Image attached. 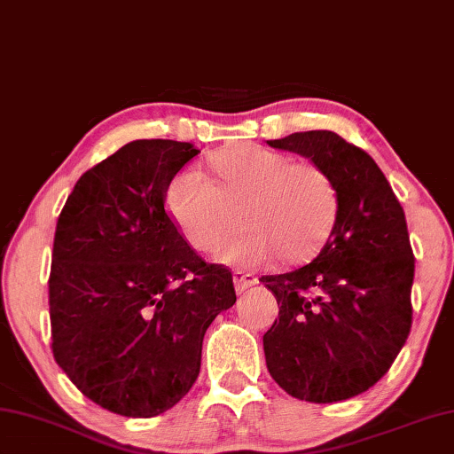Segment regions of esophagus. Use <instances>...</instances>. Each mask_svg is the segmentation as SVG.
<instances>
[{
	"instance_id": "obj_1",
	"label": "esophagus",
	"mask_w": 454,
	"mask_h": 454,
	"mask_svg": "<svg viewBox=\"0 0 454 454\" xmlns=\"http://www.w3.org/2000/svg\"><path fill=\"white\" fill-rule=\"evenodd\" d=\"M258 278L254 275H250V272H244V270H234V286H236V293H244L250 286L256 285Z\"/></svg>"
}]
</instances>
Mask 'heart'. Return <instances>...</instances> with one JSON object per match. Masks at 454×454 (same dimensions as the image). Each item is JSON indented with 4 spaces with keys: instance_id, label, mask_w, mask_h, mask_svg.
<instances>
[{
    "instance_id": "1",
    "label": "heart",
    "mask_w": 454,
    "mask_h": 454,
    "mask_svg": "<svg viewBox=\"0 0 454 454\" xmlns=\"http://www.w3.org/2000/svg\"><path fill=\"white\" fill-rule=\"evenodd\" d=\"M212 165L218 184L188 168L168 188V210L193 248L214 253L240 218L248 230L222 248V262L254 269L280 256L297 264L325 247L340 215V190L325 168L258 145L220 151Z\"/></svg>"
}]
</instances>
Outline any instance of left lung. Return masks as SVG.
<instances>
[{"label":"left lung","mask_w":454,"mask_h":454,"mask_svg":"<svg viewBox=\"0 0 454 454\" xmlns=\"http://www.w3.org/2000/svg\"><path fill=\"white\" fill-rule=\"evenodd\" d=\"M325 168L340 215L313 262L261 280L278 319L262 337L266 368L293 398L348 400L390 370L412 327L414 253L404 207L362 147L331 131L266 141Z\"/></svg>","instance_id":"1"}]
</instances>
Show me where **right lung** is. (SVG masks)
<instances>
[{
	"label": "right lung",
	"mask_w": 454,
	"mask_h": 454,
	"mask_svg": "<svg viewBox=\"0 0 454 454\" xmlns=\"http://www.w3.org/2000/svg\"><path fill=\"white\" fill-rule=\"evenodd\" d=\"M193 143H127L78 179L59 215L50 269L52 354L95 404L131 419L176 406L196 382L232 270L206 262L165 210Z\"/></svg>",
	"instance_id": "1"
}]
</instances>
